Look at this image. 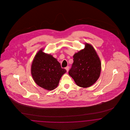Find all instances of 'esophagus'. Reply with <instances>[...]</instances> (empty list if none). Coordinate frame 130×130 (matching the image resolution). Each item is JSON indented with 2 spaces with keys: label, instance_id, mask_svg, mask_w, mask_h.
I'll list each match as a JSON object with an SVG mask.
<instances>
[{
  "label": "esophagus",
  "instance_id": "34e87169",
  "mask_svg": "<svg viewBox=\"0 0 130 130\" xmlns=\"http://www.w3.org/2000/svg\"><path fill=\"white\" fill-rule=\"evenodd\" d=\"M65 69L66 70L67 72H68L69 70V66H67V67L65 68Z\"/></svg>",
  "mask_w": 130,
  "mask_h": 130
}]
</instances>
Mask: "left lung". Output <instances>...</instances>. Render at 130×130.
Wrapping results in <instances>:
<instances>
[{
    "label": "left lung",
    "instance_id": "1",
    "mask_svg": "<svg viewBox=\"0 0 130 130\" xmlns=\"http://www.w3.org/2000/svg\"><path fill=\"white\" fill-rule=\"evenodd\" d=\"M73 58V63L69 74L78 86H91L99 79L101 71V60L94 48L86 43L85 48L75 53Z\"/></svg>",
    "mask_w": 130,
    "mask_h": 130
}]
</instances>
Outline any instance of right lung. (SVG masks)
<instances>
[{
	"label": "right lung",
	"mask_w": 130,
	"mask_h": 130,
	"mask_svg": "<svg viewBox=\"0 0 130 130\" xmlns=\"http://www.w3.org/2000/svg\"><path fill=\"white\" fill-rule=\"evenodd\" d=\"M41 49L36 55L31 69L33 79L36 84L51 91L58 86L59 80L66 70L61 67L52 55L44 53Z\"/></svg>",
	"instance_id": "right-lung-1"
}]
</instances>
